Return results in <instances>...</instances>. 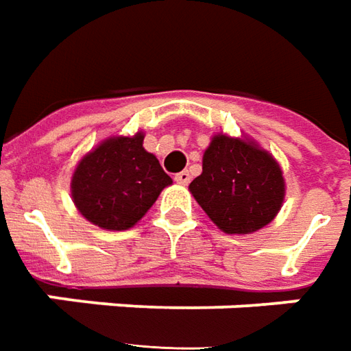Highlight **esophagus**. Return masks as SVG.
Returning a JSON list of instances; mask_svg holds the SVG:
<instances>
[{"mask_svg": "<svg viewBox=\"0 0 351 351\" xmlns=\"http://www.w3.org/2000/svg\"><path fill=\"white\" fill-rule=\"evenodd\" d=\"M175 180L180 184V186H186V184L192 180V176H190V173H188V171H182V173L175 175Z\"/></svg>", "mask_w": 351, "mask_h": 351, "instance_id": "1", "label": "esophagus"}]
</instances>
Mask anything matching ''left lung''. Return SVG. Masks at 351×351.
Listing matches in <instances>:
<instances>
[{"label": "left lung", "instance_id": "8db88e82", "mask_svg": "<svg viewBox=\"0 0 351 351\" xmlns=\"http://www.w3.org/2000/svg\"><path fill=\"white\" fill-rule=\"evenodd\" d=\"M190 193L224 234H254L283 207L285 176L278 159L254 138L217 133L203 152V171Z\"/></svg>", "mask_w": 351, "mask_h": 351}]
</instances>
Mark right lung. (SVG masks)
Returning a JSON list of instances; mask_svg holds the SVG:
<instances>
[{
	"label": "right lung",
	"instance_id": "add662e5",
	"mask_svg": "<svg viewBox=\"0 0 351 351\" xmlns=\"http://www.w3.org/2000/svg\"><path fill=\"white\" fill-rule=\"evenodd\" d=\"M144 133L114 134L87 152L73 169L70 192L90 224L123 232L133 228L173 178L144 150Z\"/></svg>",
	"mask_w": 351,
	"mask_h": 351
}]
</instances>
